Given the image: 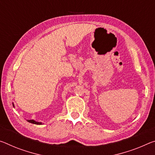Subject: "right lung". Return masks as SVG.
I'll use <instances>...</instances> for the list:
<instances>
[{
  "label": "right lung",
  "mask_w": 155,
  "mask_h": 155,
  "mask_svg": "<svg viewBox=\"0 0 155 155\" xmlns=\"http://www.w3.org/2000/svg\"><path fill=\"white\" fill-rule=\"evenodd\" d=\"M13 106H14V104H13ZM28 121L31 123V124H36V125H41L42 124V123L41 122H37V121H35L34 120H28Z\"/></svg>",
  "instance_id": "1"
}]
</instances>
